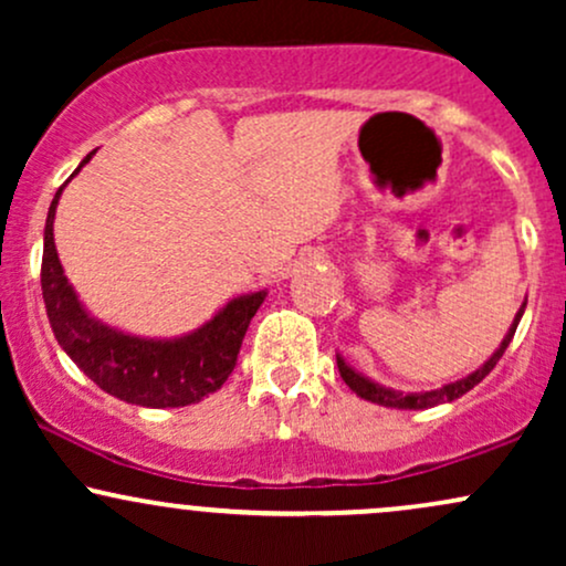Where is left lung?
Masks as SVG:
<instances>
[{
	"instance_id": "obj_1",
	"label": "left lung",
	"mask_w": 566,
	"mask_h": 566,
	"mask_svg": "<svg viewBox=\"0 0 566 566\" xmlns=\"http://www.w3.org/2000/svg\"><path fill=\"white\" fill-rule=\"evenodd\" d=\"M524 305H527V303H524ZM524 305H522V308H518L516 319H513L509 335H505V340L500 343V348L490 356V361H484V367H479L476 373L469 375V378L447 382V386L437 388V391H420V394L394 391V388H386V386H380V382H373L369 378H365V375L354 373V369H350L346 361L340 359V356H337V369H340V378L346 380V386L350 388V391H354L356 396H361V399L375 401V405H382V407L426 409V407H437V405H441V401H454V399H460V396H463L465 391H471L473 386H479V382H482L486 375H490L492 369H495V365L500 361V356H503L505 348H509L513 333H516L518 319H522V314H524Z\"/></svg>"
}]
</instances>
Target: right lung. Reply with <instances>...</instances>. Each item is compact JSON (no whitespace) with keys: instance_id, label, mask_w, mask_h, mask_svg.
<instances>
[{"instance_id":"add662e5","label":"right lung","mask_w":566,"mask_h":566,"mask_svg":"<svg viewBox=\"0 0 566 566\" xmlns=\"http://www.w3.org/2000/svg\"><path fill=\"white\" fill-rule=\"evenodd\" d=\"M87 154L84 161H90ZM82 161V165H84ZM80 165V167H82ZM57 188L44 226L42 297L55 340L74 365L106 394L140 407H186L216 394L237 367L239 348L265 292L237 297L193 335L178 340H143L90 319L63 276L53 242Z\"/></svg>"}]
</instances>
